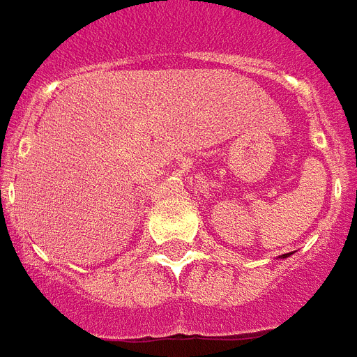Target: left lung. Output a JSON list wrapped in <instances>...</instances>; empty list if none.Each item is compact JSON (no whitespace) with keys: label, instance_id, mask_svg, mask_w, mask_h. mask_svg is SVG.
Instances as JSON below:
<instances>
[{"label":"left lung","instance_id":"1","mask_svg":"<svg viewBox=\"0 0 357 357\" xmlns=\"http://www.w3.org/2000/svg\"><path fill=\"white\" fill-rule=\"evenodd\" d=\"M287 257H289V253L287 255H282V259H287Z\"/></svg>","mask_w":357,"mask_h":357}]
</instances>
